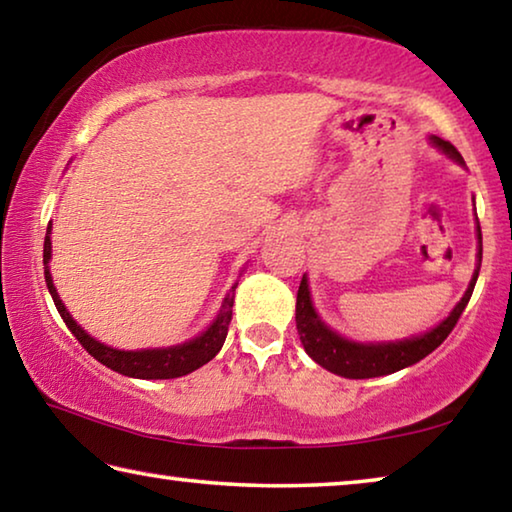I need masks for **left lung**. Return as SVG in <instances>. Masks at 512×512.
Masks as SVG:
<instances>
[{
	"label": "left lung",
	"instance_id": "obj_1",
	"mask_svg": "<svg viewBox=\"0 0 512 512\" xmlns=\"http://www.w3.org/2000/svg\"><path fill=\"white\" fill-rule=\"evenodd\" d=\"M431 142L436 144L440 151H445L452 160L465 164L454 144L440 140L436 135H431ZM476 237H479V255H476L479 259H476V271L472 275V282L470 287H467L465 296L454 307L452 314H449L440 325L429 329V332L413 336V339L395 341V343H354V341L343 339V336L336 334L334 329H329L323 320L318 318L314 305H311L307 275H302L298 300H296V327H298L300 341L305 345V352L318 363V366H323L325 370L334 372V375H341L348 379H370V377L391 375V372L409 368L413 363H418L420 359L427 357V354H431L447 339L449 332H452L454 325L458 323V318H461V314L465 311L467 302L472 298L476 277H479V268H481V257H483L481 225H476Z\"/></svg>",
	"mask_w": 512,
	"mask_h": 512
}]
</instances>
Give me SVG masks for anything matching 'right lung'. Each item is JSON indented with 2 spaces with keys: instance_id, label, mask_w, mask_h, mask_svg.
Instances as JSON below:
<instances>
[{
  "instance_id": "obj_1",
  "label": "right lung",
  "mask_w": 512,
  "mask_h": 512,
  "mask_svg": "<svg viewBox=\"0 0 512 512\" xmlns=\"http://www.w3.org/2000/svg\"><path fill=\"white\" fill-rule=\"evenodd\" d=\"M51 223L47 228V237H45V253H42V262H45V282L47 289L54 298V305L58 309L60 318L65 320V325L69 327L79 343L88 350L94 359L103 366H108L110 370L119 372V375L126 377H135V379H173V377H183L189 375V372L198 370L205 366L207 361H212L219 350L223 348L225 336H228V327L232 320V305H235V287L230 289L228 296H225L219 316L214 318V323L205 329L201 336L187 341L183 345H173V348H158V350H117V348H108V345L99 343L97 339L85 332V329L76 323V320L69 316L67 307L60 300L58 291L54 287V280H51L49 273V259H51Z\"/></svg>"
}]
</instances>
